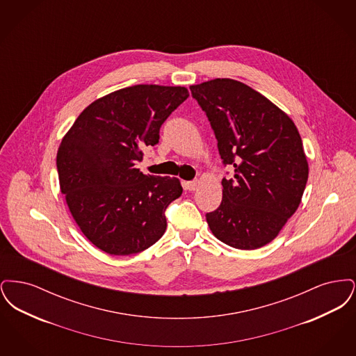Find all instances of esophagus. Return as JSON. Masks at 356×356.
Here are the masks:
<instances>
[{"mask_svg": "<svg viewBox=\"0 0 356 356\" xmlns=\"http://www.w3.org/2000/svg\"><path fill=\"white\" fill-rule=\"evenodd\" d=\"M184 186H186L188 191H195V189L197 188V186H199V181H197V180H195V181H186V183H184Z\"/></svg>", "mask_w": 356, "mask_h": 356, "instance_id": "34e87169", "label": "esophagus"}]
</instances>
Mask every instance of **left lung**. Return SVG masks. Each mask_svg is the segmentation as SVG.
Wrapping results in <instances>:
<instances>
[{
  "mask_svg": "<svg viewBox=\"0 0 356 356\" xmlns=\"http://www.w3.org/2000/svg\"><path fill=\"white\" fill-rule=\"evenodd\" d=\"M218 138L224 164L220 207L207 213L212 234L237 250H256L279 235L296 212L308 180L302 137L286 112L232 79L189 86Z\"/></svg>",
  "mask_w": 356,
  "mask_h": 356,
  "instance_id": "obj_1",
  "label": "left lung"
}]
</instances>
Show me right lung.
Segmentation results:
<instances>
[{
	"instance_id": "add662e5",
	"label": "right lung",
	"mask_w": 356,
	"mask_h": 356,
	"mask_svg": "<svg viewBox=\"0 0 356 356\" xmlns=\"http://www.w3.org/2000/svg\"><path fill=\"white\" fill-rule=\"evenodd\" d=\"M188 96L184 86L122 88L89 104L63 137L61 193L85 237L104 252L137 254L164 235V212L181 196L180 180L144 175L135 165Z\"/></svg>"
}]
</instances>
